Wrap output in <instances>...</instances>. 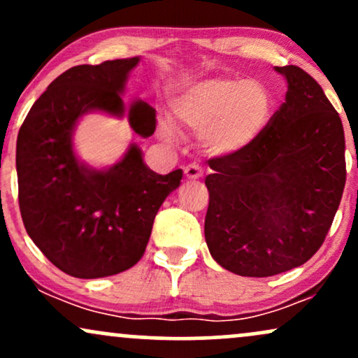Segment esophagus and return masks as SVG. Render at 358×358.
I'll use <instances>...</instances> for the list:
<instances>
[{"label": "esophagus", "mask_w": 358, "mask_h": 358, "mask_svg": "<svg viewBox=\"0 0 358 358\" xmlns=\"http://www.w3.org/2000/svg\"><path fill=\"white\" fill-rule=\"evenodd\" d=\"M185 176H187L188 180H199V178H202V176H203L202 166H199V165H188V166H185Z\"/></svg>", "instance_id": "esophagus-1"}]
</instances>
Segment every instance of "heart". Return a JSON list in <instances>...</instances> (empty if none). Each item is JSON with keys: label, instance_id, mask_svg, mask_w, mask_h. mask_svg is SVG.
Listing matches in <instances>:
<instances>
[{"label": "heart", "instance_id": "obj_1", "mask_svg": "<svg viewBox=\"0 0 358 358\" xmlns=\"http://www.w3.org/2000/svg\"><path fill=\"white\" fill-rule=\"evenodd\" d=\"M273 114V94L259 80L210 77L193 82L176 97L175 116L188 129L202 133L205 150L232 155L261 136ZM166 139L170 126H162Z\"/></svg>", "mask_w": 358, "mask_h": 358}]
</instances>
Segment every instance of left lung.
Masks as SVG:
<instances>
[{"instance_id": "8db88e82", "label": "left lung", "mask_w": 358, "mask_h": 358, "mask_svg": "<svg viewBox=\"0 0 358 358\" xmlns=\"http://www.w3.org/2000/svg\"><path fill=\"white\" fill-rule=\"evenodd\" d=\"M286 102L256 141L208 159L205 241L239 276L268 278L305 264L322 248L347 180L342 119L323 89L296 65Z\"/></svg>"}]
</instances>
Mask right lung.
<instances>
[{
    "mask_svg": "<svg viewBox=\"0 0 358 358\" xmlns=\"http://www.w3.org/2000/svg\"><path fill=\"white\" fill-rule=\"evenodd\" d=\"M139 57L77 65L31 106L16 139L18 202L28 236L45 257L73 278L96 279L133 268L143 257L156 213L183 171L158 175L131 145L116 165L96 170L77 159L72 134L92 110L124 116L121 94ZM129 126L156 129L153 108L131 104Z\"/></svg>",
    "mask_w": 358,
    "mask_h": 358,
    "instance_id": "add662e5",
    "label": "right lung"
}]
</instances>
